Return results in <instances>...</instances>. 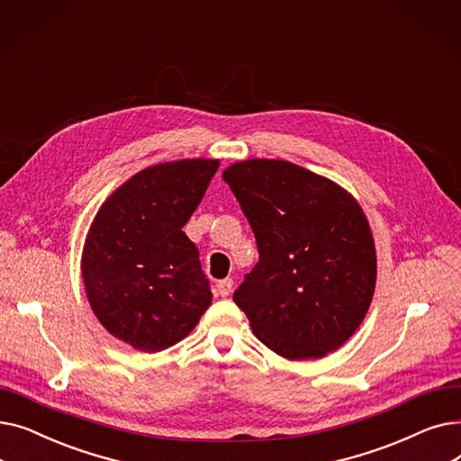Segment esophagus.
<instances>
[{"label": "esophagus", "mask_w": 461, "mask_h": 461, "mask_svg": "<svg viewBox=\"0 0 461 461\" xmlns=\"http://www.w3.org/2000/svg\"><path fill=\"white\" fill-rule=\"evenodd\" d=\"M231 287H233V280L231 278H224V280H218L216 282V292L221 294L222 297H228L231 294Z\"/></svg>", "instance_id": "34e87169"}]
</instances>
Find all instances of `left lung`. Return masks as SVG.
I'll list each match as a JSON object with an SVG mask.
<instances>
[{"label":"left lung","mask_w":461,"mask_h":461,"mask_svg":"<svg viewBox=\"0 0 461 461\" xmlns=\"http://www.w3.org/2000/svg\"><path fill=\"white\" fill-rule=\"evenodd\" d=\"M222 179L259 252L233 294L258 340L289 360L321 358L346 344L366 316L377 273L357 200L287 160L237 162Z\"/></svg>","instance_id":"8db88e82"}]
</instances>
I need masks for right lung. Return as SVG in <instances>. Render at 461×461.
Returning a JSON list of instances; mask_svg holds the SVG:
<instances>
[{"label":"right lung","mask_w":461,"mask_h":461,"mask_svg":"<svg viewBox=\"0 0 461 461\" xmlns=\"http://www.w3.org/2000/svg\"><path fill=\"white\" fill-rule=\"evenodd\" d=\"M216 169L209 158L145 167L112 194L89 228L82 254L87 301L110 334L140 351L183 340L212 301L183 226Z\"/></svg>","instance_id":"1"}]
</instances>
